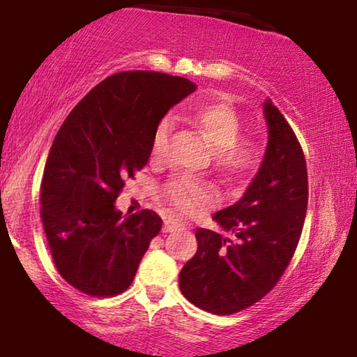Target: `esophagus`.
Returning <instances> with one entry per match:
<instances>
[{"mask_svg": "<svg viewBox=\"0 0 357 357\" xmlns=\"http://www.w3.org/2000/svg\"><path fill=\"white\" fill-rule=\"evenodd\" d=\"M180 227H183L182 222H178L177 219H165L164 221V232H174V231H178Z\"/></svg>", "mask_w": 357, "mask_h": 357, "instance_id": "obj_1", "label": "esophagus"}]
</instances>
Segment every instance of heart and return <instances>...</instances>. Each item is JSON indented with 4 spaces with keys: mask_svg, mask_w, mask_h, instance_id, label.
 I'll use <instances>...</instances> for the list:
<instances>
[{
    "mask_svg": "<svg viewBox=\"0 0 357 357\" xmlns=\"http://www.w3.org/2000/svg\"><path fill=\"white\" fill-rule=\"evenodd\" d=\"M197 123L214 149V164L227 178L245 180L261 167L265 148L260 141L242 135V119L237 110L226 102H214L198 107L193 112ZM170 133V120L162 119L154 131L151 155L159 160L164 155ZM162 193L167 202L180 213H192L198 206H208L216 202L213 185L204 180L174 175L165 182Z\"/></svg>",
    "mask_w": 357,
    "mask_h": 357,
    "instance_id": "b5f03b06",
    "label": "heart"
}]
</instances>
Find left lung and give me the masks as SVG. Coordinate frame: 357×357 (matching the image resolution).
I'll list each match as a JSON object with an SVG mask.
<instances>
[{
    "label": "left lung",
    "mask_w": 357,
    "mask_h": 357,
    "mask_svg": "<svg viewBox=\"0 0 357 357\" xmlns=\"http://www.w3.org/2000/svg\"><path fill=\"white\" fill-rule=\"evenodd\" d=\"M268 148L257 177L236 204L213 216L236 234L199 227L198 250L178 276L182 294L214 315H232L263 299L286 271L304 227L309 180L304 151L284 115L265 102Z\"/></svg>",
    "instance_id": "left-lung-1"
}]
</instances>
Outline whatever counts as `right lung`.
<instances>
[{
    "label": "right lung",
    "mask_w": 357,
    "mask_h": 357,
    "mask_svg": "<svg viewBox=\"0 0 357 357\" xmlns=\"http://www.w3.org/2000/svg\"><path fill=\"white\" fill-rule=\"evenodd\" d=\"M195 89L165 73H115L58 130L43 169L40 218L58 273L82 294L112 297L133 282L162 219L151 209L123 218L114 203L125 180L148 164L159 121Z\"/></svg>",
    "instance_id": "1"
}]
</instances>
